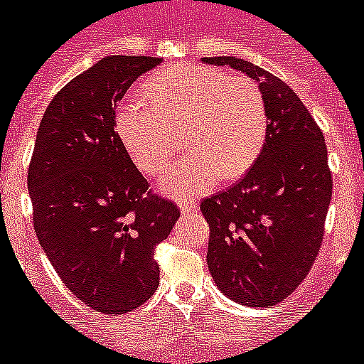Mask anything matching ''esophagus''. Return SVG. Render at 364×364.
<instances>
[{"mask_svg":"<svg viewBox=\"0 0 364 364\" xmlns=\"http://www.w3.org/2000/svg\"><path fill=\"white\" fill-rule=\"evenodd\" d=\"M198 201L194 200H181L179 201V210H181L183 214H192V213H198Z\"/></svg>","mask_w":364,"mask_h":364,"instance_id":"34e87169","label":"esophagus"}]
</instances>
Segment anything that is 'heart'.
<instances>
[{
  "instance_id": "obj_1",
  "label": "heart",
  "mask_w": 364,
  "mask_h": 364,
  "mask_svg": "<svg viewBox=\"0 0 364 364\" xmlns=\"http://www.w3.org/2000/svg\"><path fill=\"white\" fill-rule=\"evenodd\" d=\"M141 95L115 115L117 134L139 168L161 176L181 146L179 135L192 151L163 178L166 194H201L220 179L242 178L264 150L269 109L252 78L178 64L154 73Z\"/></svg>"
}]
</instances>
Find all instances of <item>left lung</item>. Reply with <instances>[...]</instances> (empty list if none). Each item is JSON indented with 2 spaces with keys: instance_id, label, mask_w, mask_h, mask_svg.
I'll use <instances>...</instances> for the list:
<instances>
[{
  "instance_id": "left-lung-1",
  "label": "left lung",
  "mask_w": 364,
  "mask_h": 364,
  "mask_svg": "<svg viewBox=\"0 0 364 364\" xmlns=\"http://www.w3.org/2000/svg\"><path fill=\"white\" fill-rule=\"evenodd\" d=\"M201 62L245 73L267 100L269 132L257 163L200 207L210 227L207 265L221 293L267 308L295 291L321 251L333 188L326 143L308 107L273 73L235 56Z\"/></svg>"
}]
</instances>
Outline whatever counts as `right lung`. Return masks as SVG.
<instances>
[{
	"label": "right lung",
	"mask_w": 364,
	"mask_h": 364,
	"mask_svg": "<svg viewBox=\"0 0 364 364\" xmlns=\"http://www.w3.org/2000/svg\"><path fill=\"white\" fill-rule=\"evenodd\" d=\"M156 56H106L47 106L31 157L33 221L69 291L95 311L122 315L159 286L154 251L181 216L148 191L115 129V107Z\"/></svg>",
	"instance_id": "add662e5"
}]
</instances>
